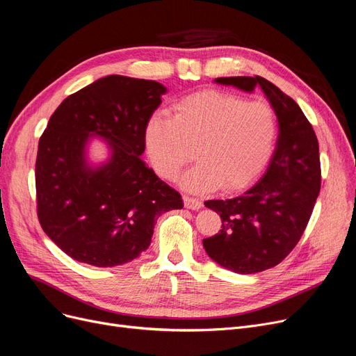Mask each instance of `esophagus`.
Returning <instances> with one entry per match:
<instances>
[{"label":"esophagus","instance_id":"34e87169","mask_svg":"<svg viewBox=\"0 0 356 356\" xmlns=\"http://www.w3.org/2000/svg\"><path fill=\"white\" fill-rule=\"evenodd\" d=\"M183 200H184V207H186L188 209H192V211H197L204 207V204L200 202L199 199L196 197H191V196H183Z\"/></svg>","mask_w":356,"mask_h":356}]
</instances>
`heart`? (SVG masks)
Here are the masks:
<instances>
[{
    "instance_id": "obj_1",
    "label": "heart",
    "mask_w": 356,
    "mask_h": 356,
    "mask_svg": "<svg viewBox=\"0 0 356 356\" xmlns=\"http://www.w3.org/2000/svg\"><path fill=\"white\" fill-rule=\"evenodd\" d=\"M175 111V118L154 113L145 127L147 151L159 175L176 179L196 148L200 161L181 177L191 192L241 191L265 172L280 129L269 103L207 90L181 99Z\"/></svg>"
}]
</instances>
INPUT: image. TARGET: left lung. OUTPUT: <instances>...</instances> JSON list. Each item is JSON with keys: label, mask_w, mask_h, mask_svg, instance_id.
<instances>
[{"label": "left lung", "mask_w": 356, "mask_h": 356, "mask_svg": "<svg viewBox=\"0 0 356 356\" xmlns=\"http://www.w3.org/2000/svg\"><path fill=\"white\" fill-rule=\"evenodd\" d=\"M213 81L245 92L260 88L277 116L275 152L261 177L233 199L205 202L222 220L220 233L204 238L208 256L236 273H257L281 264L310 220L321 181L318 141L301 107L264 76Z\"/></svg>", "instance_id": "1"}]
</instances>
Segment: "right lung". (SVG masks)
I'll use <instances>...</instances> for the list:
<instances>
[{
    "mask_svg": "<svg viewBox=\"0 0 356 356\" xmlns=\"http://www.w3.org/2000/svg\"><path fill=\"white\" fill-rule=\"evenodd\" d=\"M167 88L152 80L107 75L68 96L51 116L36 159L43 231L76 261L112 268L151 244L156 220L181 209V196L141 159L145 127ZM102 140L108 156L89 159Z\"/></svg>",
    "mask_w": 356,
    "mask_h": 356,
    "instance_id": "right-lung-1",
    "label": "right lung"
}]
</instances>
